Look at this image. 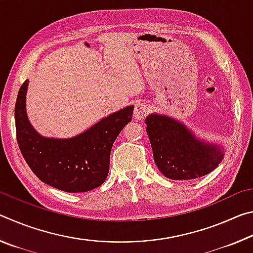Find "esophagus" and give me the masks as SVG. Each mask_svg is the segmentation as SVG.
Returning a JSON list of instances; mask_svg holds the SVG:
<instances>
[{"instance_id": "esophagus-1", "label": "esophagus", "mask_w": 253, "mask_h": 253, "mask_svg": "<svg viewBox=\"0 0 253 253\" xmlns=\"http://www.w3.org/2000/svg\"><path fill=\"white\" fill-rule=\"evenodd\" d=\"M147 111L148 108L146 105L136 104L134 109V118L137 119V121H142V119H144V117L147 115Z\"/></svg>"}]
</instances>
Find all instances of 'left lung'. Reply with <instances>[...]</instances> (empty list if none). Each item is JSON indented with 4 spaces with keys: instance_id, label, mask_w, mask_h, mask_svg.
<instances>
[{
    "instance_id": "1",
    "label": "left lung",
    "mask_w": 253,
    "mask_h": 253,
    "mask_svg": "<svg viewBox=\"0 0 253 253\" xmlns=\"http://www.w3.org/2000/svg\"><path fill=\"white\" fill-rule=\"evenodd\" d=\"M154 161L170 179H193L211 173L224 157V147L196 137L183 123L161 114L145 119Z\"/></svg>"
}]
</instances>
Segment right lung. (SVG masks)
<instances>
[{
  "instance_id": "add662e5",
  "label": "right lung",
  "mask_w": 253,
  "mask_h": 253,
  "mask_svg": "<svg viewBox=\"0 0 253 253\" xmlns=\"http://www.w3.org/2000/svg\"><path fill=\"white\" fill-rule=\"evenodd\" d=\"M28 84L29 80H25L21 85L14 116L16 139L30 169L43 183L69 193L100 186L109 172L111 147L131 121L134 106L110 114L71 138L44 137L34 129L28 118Z\"/></svg>"
}]
</instances>
